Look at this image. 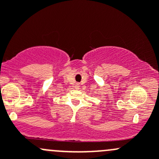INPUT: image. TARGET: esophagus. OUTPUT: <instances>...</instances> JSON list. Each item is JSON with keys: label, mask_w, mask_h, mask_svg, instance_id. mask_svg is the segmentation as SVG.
Returning <instances> with one entry per match:
<instances>
[{"label": "esophagus", "mask_w": 159, "mask_h": 159, "mask_svg": "<svg viewBox=\"0 0 159 159\" xmlns=\"http://www.w3.org/2000/svg\"><path fill=\"white\" fill-rule=\"evenodd\" d=\"M79 87H80V84H78V83H76V84H75V89H79Z\"/></svg>", "instance_id": "obj_1"}]
</instances>
